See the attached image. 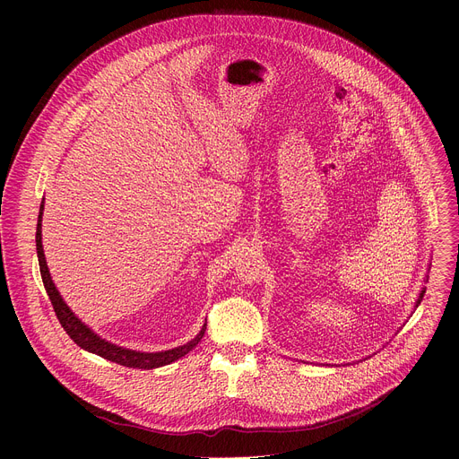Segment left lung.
Wrapping results in <instances>:
<instances>
[{"label":"left lung","mask_w":459,"mask_h":459,"mask_svg":"<svg viewBox=\"0 0 459 459\" xmlns=\"http://www.w3.org/2000/svg\"><path fill=\"white\" fill-rule=\"evenodd\" d=\"M423 296H425V289L421 290V294H420V298H418V303H416V307L421 303V299H423Z\"/></svg>","instance_id":"obj_1"}]
</instances>
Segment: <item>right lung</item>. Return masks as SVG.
Listing matches in <instances>:
<instances>
[{"label":"right lung","instance_id":"obj_1","mask_svg":"<svg viewBox=\"0 0 459 459\" xmlns=\"http://www.w3.org/2000/svg\"><path fill=\"white\" fill-rule=\"evenodd\" d=\"M41 216H43V204L39 207V216H38V227H36V250H38V261H39V273H41V280H43V285H45V290L48 294V299L52 303V308L61 323V326L65 331H67V334L71 336V340L89 351V352H94L108 361H114L117 365H123V367H133V368H158V367H163V365H169L179 358H183L185 354H188L195 345L200 343V340L204 338L205 334V329H207V323L204 325L202 333L195 336L192 342H188L186 345H181V347H176L172 351H165V352H136V351H128V349H123V347H117V345H112L105 340H101L98 334H94L89 326L85 323H82L74 314L73 310L67 307V303H65L57 292V289L54 287L52 283V278L48 274V269H47V261H45V254H43V245H41Z\"/></svg>","mask_w":459,"mask_h":459}]
</instances>
